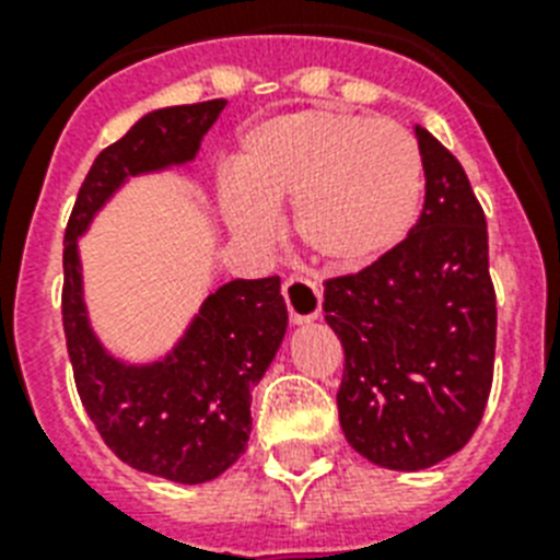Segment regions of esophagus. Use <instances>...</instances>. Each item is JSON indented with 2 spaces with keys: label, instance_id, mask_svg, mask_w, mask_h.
Returning <instances> with one entry per match:
<instances>
[{
  "label": "esophagus",
  "instance_id": "obj_1",
  "mask_svg": "<svg viewBox=\"0 0 560 560\" xmlns=\"http://www.w3.org/2000/svg\"><path fill=\"white\" fill-rule=\"evenodd\" d=\"M281 293H284L290 323L293 325L311 323V319L323 314V293L316 288V281L305 279V276H290Z\"/></svg>",
  "mask_w": 560,
  "mask_h": 560
}]
</instances>
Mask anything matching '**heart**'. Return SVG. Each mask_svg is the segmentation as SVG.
Here are the masks:
<instances>
[{"instance_id":"b5f03b06","label":"heart","mask_w":560,"mask_h":560,"mask_svg":"<svg viewBox=\"0 0 560 560\" xmlns=\"http://www.w3.org/2000/svg\"><path fill=\"white\" fill-rule=\"evenodd\" d=\"M220 211L232 235L270 244L272 209L293 202L299 241L334 270L369 267L407 237L421 209L424 162L395 121L296 109L249 127L229 162Z\"/></svg>"}]
</instances>
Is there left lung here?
<instances>
[{"label": "left lung", "mask_w": 560, "mask_h": 560, "mask_svg": "<svg viewBox=\"0 0 560 560\" xmlns=\"http://www.w3.org/2000/svg\"><path fill=\"white\" fill-rule=\"evenodd\" d=\"M424 209L392 253L325 281V323L346 351L340 427L360 456L424 470L462 451L494 377L488 229L459 160L416 125Z\"/></svg>", "instance_id": "left-lung-1"}]
</instances>
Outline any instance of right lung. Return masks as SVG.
<instances>
[{
    "label": "right lung",
    "instance_id": "right-lung-1",
    "mask_svg": "<svg viewBox=\"0 0 560 560\" xmlns=\"http://www.w3.org/2000/svg\"><path fill=\"white\" fill-rule=\"evenodd\" d=\"M226 101L151 109L92 162L63 237V331L86 416L130 468L200 486L246 451L253 386L288 331L281 279H235L202 299L171 351L148 363L98 340L83 299L81 235L118 188L144 174L188 168Z\"/></svg>",
    "mask_w": 560,
    "mask_h": 560
}]
</instances>
